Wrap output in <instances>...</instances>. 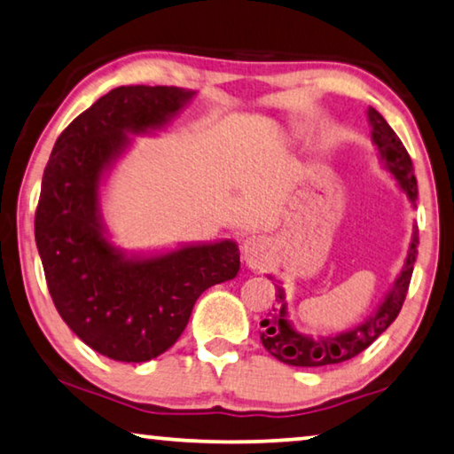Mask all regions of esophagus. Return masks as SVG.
<instances>
[{"instance_id": "esophagus-1", "label": "esophagus", "mask_w": 454, "mask_h": 454, "mask_svg": "<svg viewBox=\"0 0 454 454\" xmlns=\"http://www.w3.org/2000/svg\"><path fill=\"white\" fill-rule=\"evenodd\" d=\"M241 254L249 268H262L268 260V239L262 235H247L241 239Z\"/></svg>"}]
</instances>
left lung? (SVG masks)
<instances>
[{"label": "left lung", "mask_w": 454, "mask_h": 454, "mask_svg": "<svg viewBox=\"0 0 454 454\" xmlns=\"http://www.w3.org/2000/svg\"><path fill=\"white\" fill-rule=\"evenodd\" d=\"M369 123H372V136L375 145L380 148L383 162L387 164L389 172L397 178V183L408 194V199L416 203L418 199V184L414 176V166L410 160L408 150L403 148L402 139L395 136V131L389 128L387 121L369 107L367 111ZM418 231H414L412 246H410L406 263L400 278H397L394 288L389 290L387 298L383 300L380 310L372 318H367L364 325L357 329L334 334V337L310 339L292 329L288 320H286V302L284 290L276 286V306H271V312L266 320H262V343L268 348L270 355L280 359L282 364L296 365V367H323L333 364H343V361L357 357L365 348L373 343L380 334L394 323L395 317L400 315L403 300H406L410 280H412L414 262L418 255Z\"/></svg>", "instance_id": "left-lung-1"}]
</instances>
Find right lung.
<instances>
[{"mask_svg": "<svg viewBox=\"0 0 454 454\" xmlns=\"http://www.w3.org/2000/svg\"><path fill=\"white\" fill-rule=\"evenodd\" d=\"M178 87H117L59 136L34 219L52 302L81 340L109 359L142 364L186 329L207 288L239 271L233 241L125 260L101 235V174L128 144V131L164 125L191 99Z\"/></svg>", "mask_w": 454, "mask_h": 454, "instance_id": "add662e5", "label": "right lung"}]
</instances>
